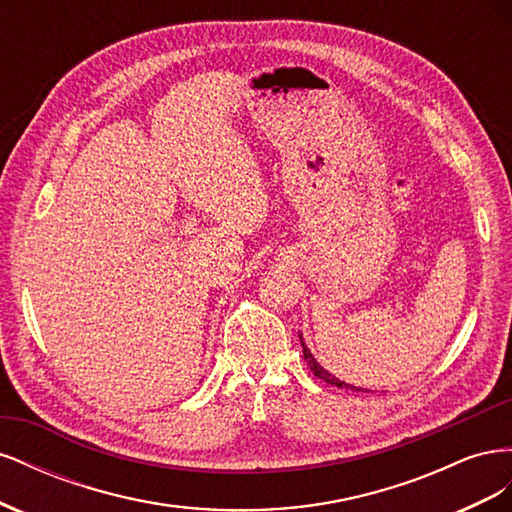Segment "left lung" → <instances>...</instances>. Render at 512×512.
Segmentation results:
<instances>
[{"instance_id": "obj_1", "label": "left lung", "mask_w": 512, "mask_h": 512, "mask_svg": "<svg viewBox=\"0 0 512 512\" xmlns=\"http://www.w3.org/2000/svg\"><path fill=\"white\" fill-rule=\"evenodd\" d=\"M299 339H301V346H303V356H305V361H307V367L314 371V376L316 378H320V380H324V382H329V384H333V386H339V389H350V391H365V389H359V386H354V384H348V382H344V380H339V378H335L333 374H329L327 369H324L316 359H314V354L309 352V348L305 346V342H303V335L299 333Z\"/></svg>"}]
</instances>
